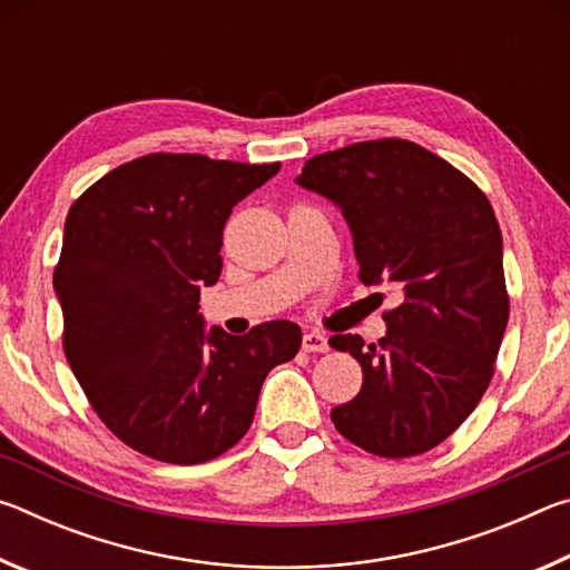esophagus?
<instances>
[{"instance_id":"1","label":"esophagus","mask_w":570,"mask_h":570,"mask_svg":"<svg viewBox=\"0 0 570 570\" xmlns=\"http://www.w3.org/2000/svg\"><path fill=\"white\" fill-rule=\"evenodd\" d=\"M302 350L312 352V354H322V352L330 350V342H326V336H322V334L308 332V334L302 336Z\"/></svg>"}]
</instances>
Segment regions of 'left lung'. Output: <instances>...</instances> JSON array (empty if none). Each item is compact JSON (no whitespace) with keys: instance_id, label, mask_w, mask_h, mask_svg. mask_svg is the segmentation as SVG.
Listing matches in <instances>:
<instances>
[{"instance_id":"8db88e82","label":"left lung","mask_w":570,"mask_h":570,"mask_svg":"<svg viewBox=\"0 0 570 570\" xmlns=\"http://www.w3.org/2000/svg\"><path fill=\"white\" fill-rule=\"evenodd\" d=\"M296 183L342 208L364 286H397L377 344L334 334L362 364V390L332 410L372 455L412 458L448 440L485 394L510 298L503 236L485 193L435 153L364 140L304 163Z\"/></svg>"}]
</instances>
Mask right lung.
I'll return each mask as SVG.
<instances>
[{
  "mask_svg": "<svg viewBox=\"0 0 570 570\" xmlns=\"http://www.w3.org/2000/svg\"><path fill=\"white\" fill-rule=\"evenodd\" d=\"M282 163L150 153L122 163L75 200L55 294L62 346L92 410L115 438L153 460L198 465L254 422L276 364L302 330L266 322L246 336L206 332L200 286L220 276L230 210Z\"/></svg>",
  "mask_w": 570,
  "mask_h": 570,
  "instance_id": "1",
  "label": "right lung"
}]
</instances>
